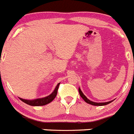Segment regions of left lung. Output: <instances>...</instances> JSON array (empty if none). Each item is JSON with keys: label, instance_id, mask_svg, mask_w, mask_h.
Segmentation results:
<instances>
[{"label": "left lung", "instance_id": "left-lung-1", "mask_svg": "<svg viewBox=\"0 0 134 134\" xmlns=\"http://www.w3.org/2000/svg\"><path fill=\"white\" fill-rule=\"evenodd\" d=\"M79 94H80L81 97L83 99V100H85V102H87V104H91V105H98V106H102V105H108V104H110V103L112 102V101H113V100H111V101H109V102H100V103H97V102H92L90 100H88V98H87V97H86L84 95V94L82 92V91H81L80 88H79Z\"/></svg>", "mask_w": 134, "mask_h": 134}]
</instances>
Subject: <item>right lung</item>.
<instances>
[{"instance_id":"right-lung-1","label":"right lung","mask_w":134,"mask_h":134,"mask_svg":"<svg viewBox=\"0 0 134 134\" xmlns=\"http://www.w3.org/2000/svg\"><path fill=\"white\" fill-rule=\"evenodd\" d=\"M60 85V83H58L57 87H55V90L49 96H46V97L42 98H38L34 99V100H25V99H23L19 98L22 102H23L25 104H28V105H32V106H41V105H45L47 104H49L50 102L53 101L56 97L57 94V91L59 88V86Z\"/></svg>"}]
</instances>
